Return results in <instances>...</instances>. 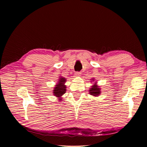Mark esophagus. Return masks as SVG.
Instances as JSON below:
<instances>
[{"label": "esophagus", "instance_id": "1", "mask_svg": "<svg viewBox=\"0 0 147 147\" xmlns=\"http://www.w3.org/2000/svg\"><path fill=\"white\" fill-rule=\"evenodd\" d=\"M80 72H76L75 74V77H80Z\"/></svg>", "mask_w": 147, "mask_h": 147}]
</instances>
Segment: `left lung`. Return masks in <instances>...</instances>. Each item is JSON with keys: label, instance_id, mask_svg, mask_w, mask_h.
Segmentation results:
<instances>
[{"label": "left lung", "instance_id": "obj_1", "mask_svg": "<svg viewBox=\"0 0 147 147\" xmlns=\"http://www.w3.org/2000/svg\"><path fill=\"white\" fill-rule=\"evenodd\" d=\"M91 82H94V83H92L93 84L91 86V88L89 90V94L94 96V97H97L99 96L100 94V92H101V89L99 87V86L97 84V82H94L95 79L94 78H92L91 80Z\"/></svg>", "mask_w": 147, "mask_h": 147}]
</instances>
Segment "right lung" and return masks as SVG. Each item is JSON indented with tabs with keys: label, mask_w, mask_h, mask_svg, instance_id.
<instances>
[{
	"label": "right lung",
	"mask_w": 147,
	"mask_h": 147,
	"mask_svg": "<svg viewBox=\"0 0 147 147\" xmlns=\"http://www.w3.org/2000/svg\"><path fill=\"white\" fill-rule=\"evenodd\" d=\"M66 78L59 76L58 81L54 88V90L53 91V93L55 96L57 97V99H58L59 102L63 100V97H62L66 92V85H65V83L66 82Z\"/></svg>",
	"instance_id": "1"
}]
</instances>
